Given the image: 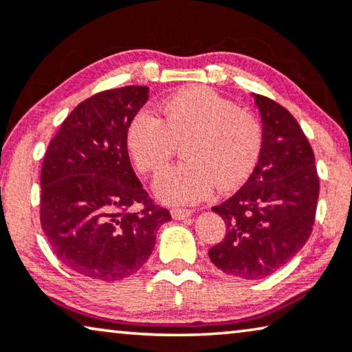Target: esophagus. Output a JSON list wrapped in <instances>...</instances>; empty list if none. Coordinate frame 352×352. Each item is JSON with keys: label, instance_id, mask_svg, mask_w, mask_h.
<instances>
[{"label": "esophagus", "instance_id": "34e87169", "mask_svg": "<svg viewBox=\"0 0 352 352\" xmlns=\"http://www.w3.org/2000/svg\"><path fill=\"white\" fill-rule=\"evenodd\" d=\"M170 215L174 220H185V219H190V217L192 215V212L188 209H172Z\"/></svg>", "mask_w": 352, "mask_h": 352}]
</instances>
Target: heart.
<instances>
[{
  "label": "heart",
  "instance_id": "b5f03b06",
  "mask_svg": "<svg viewBox=\"0 0 352 352\" xmlns=\"http://www.w3.org/2000/svg\"><path fill=\"white\" fill-rule=\"evenodd\" d=\"M162 118L143 110L127 129L132 160L142 172H157L183 143L186 162L157 175L155 191L172 206L195 204L219 185H241L258 161L261 127L255 116L204 86L182 89L161 108Z\"/></svg>",
  "mask_w": 352,
  "mask_h": 352
}]
</instances>
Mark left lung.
<instances>
[{"mask_svg":"<svg viewBox=\"0 0 352 352\" xmlns=\"http://www.w3.org/2000/svg\"><path fill=\"white\" fill-rule=\"evenodd\" d=\"M261 120V150L239 191L212 207L226 234L209 250L217 268L239 279H263L290 261L313 231L319 197L314 153L294 116L252 94Z\"/></svg>","mask_w":352,"mask_h":352,"instance_id":"left-lung-1","label":"left lung"}]
</instances>
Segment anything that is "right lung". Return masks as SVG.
<instances>
[{
  "instance_id": "right-lung-1",
  "label": "right lung",
  "mask_w": 352,
  "mask_h": 352,
  "mask_svg": "<svg viewBox=\"0 0 352 352\" xmlns=\"http://www.w3.org/2000/svg\"><path fill=\"white\" fill-rule=\"evenodd\" d=\"M146 86L98 92L79 103L49 143L41 169V226L54 254L89 279L121 280L151 255L172 220L132 169L127 129ZM143 205L142 211L133 210Z\"/></svg>"
}]
</instances>
